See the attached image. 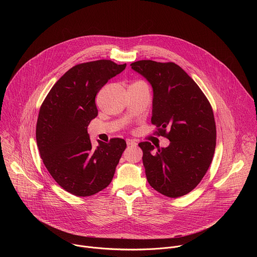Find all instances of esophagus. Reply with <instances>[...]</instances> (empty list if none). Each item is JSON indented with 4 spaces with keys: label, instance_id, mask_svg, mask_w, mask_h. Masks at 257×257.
<instances>
[{
    "label": "esophagus",
    "instance_id": "34e87169",
    "mask_svg": "<svg viewBox=\"0 0 257 257\" xmlns=\"http://www.w3.org/2000/svg\"><path fill=\"white\" fill-rule=\"evenodd\" d=\"M126 143L128 146H136L137 145V142L133 139H126Z\"/></svg>",
    "mask_w": 257,
    "mask_h": 257
}]
</instances>
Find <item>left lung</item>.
Wrapping results in <instances>:
<instances>
[{
  "instance_id": "1",
  "label": "left lung",
  "mask_w": 257,
  "mask_h": 257,
  "mask_svg": "<svg viewBox=\"0 0 257 257\" xmlns=\"http://www.w3.org/2000/svg\"><path fill=\"white\" fill-rule=\"evenodd\" d=\"M154 89L152 123L167 137L168 148L138 145L150 185L171 198L192 191L207 172L215 150L212 107L194 80L173 62L141 60L131 64Z\"/></svg>"
}]
</instances>
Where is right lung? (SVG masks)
Wrapping results in <instances>:
<instances>
[{"label": "right lung", "mask_w": 257, "mask_h": 257, "mask_svg": "<svg viewBox=\"0 0 257 257\" xmlns=\"http://www.w3.org/2000/svg\"><path fill=\"white\" fill-rule=\"evenodd\" d=\"M125 67L111 60L75 65L55 83L40 108L35 134L42 160L58 184L75 196H91L107 187L126 149L124 139L112 138L93 150L87 133L98 113L97 92Z\"/></svg>", "instance_id": "1"}]
</instances>
